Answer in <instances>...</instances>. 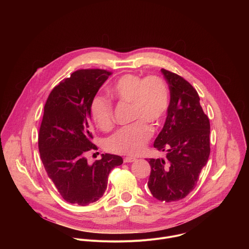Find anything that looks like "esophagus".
I'll list each match as a JSON object with an SVG mask.
<instances>
[{
    "mask_svg": "<svg viewBox=\"0 0 249 249\" xmlns=\"http://www.w3.org/2000/svg\"><path fill=\"white\" fill-rule=\"evenodd\" d=\"M136 160V158L133 157H126L124 158V162H133Z\"/></svg>",
    "mask_w": 249,
    "mask_h": 249,
    "instance_id": "1",
    "label": "esophagus"
}]
</instances>
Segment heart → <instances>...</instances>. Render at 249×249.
Segmentation results:
<instances>
[{
  "instance_id": "1",
  "label": "heart",
  "mask_w": 249,
  "mask_h": 249,
  "mask_svg": "<svg viewBox=\"0 0 249 249\" xmlns=\"http://www.w3.org/2000/svg\"><path fill=\"white\" fill-rule=\"evenodd\" d=\"M109 93L123 103L131 104V120L134 124L124 127L105 142L110 153L135 156L144 150L153 131L147 122L159 123L165 115L169 104L166 83L159 76L141 77L127 74L119 78L110 88ZM89 113L95 125L108 131L114 125L113 105L103 95H95L89 105Z\"/></svg>"
}]
</instances>
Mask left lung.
Segmentation results:
<instances>
[{"mask_svg":"<svg viewBox=\"0 0 249 249\" xmlns=\"http://www.w3.org/2000/svg\"><path fill=\"white\" fill-rule=\"evenodd\" d=\"M170 90L162 130L154 147L166 151V159H150L148 186L161 202L178 201L196 186L210 156V121L196 89L182 77L161 69Z\"/></svg>","mask_w":249,"mask_h":249,"instance_id":"left-lung-1","label":"left lung"}]
</instances>
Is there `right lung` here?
Returning a JSON list of instances; mask_svg holds the SVG:
<instances>
[{
	"label": "right lung",
	"instance_id": "add662e5",
	"mask_svg": "<svg viewBox=\"0 0 249 249\" xmlns=\"http://www.w3.org/2000/svg\"><path fill=\"white\" fill-rule=\"evenodd\" d=\"M112 73L101 69H81L61 81L50 92L38 135L40 158L50 180L62 198L87 206L102 197L110 171L123 163L119 156L102 154L89 164L86 155L97 147L89 105Z\"/></svg>",
	"mask_w": 249,
	"mask_h": 249
}]
</instances>
